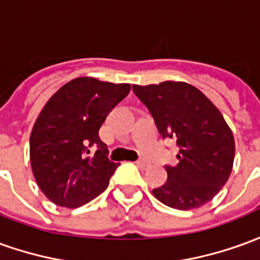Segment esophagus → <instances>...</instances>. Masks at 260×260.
<instances>
[{"instance_id":"34e87169","label":"esophagus","mask_w":260,"mask_h":260,"mask_svg":"<svg viewBox=\"0 0 260 260\" xmlns=\"http://www.w3.org/2000/svg\"><path fill=\"white\" fill-rule=\"evenodd\" d=\"M136 165H138V168L141 169H148L149 168V163L145 160H138L136 161Z\"/></svg>"}]
</instances>
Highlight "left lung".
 Masks as SVG:
<instances>
[{
  "label": "left lung",
  "instance_id": "left-lung-1",
  "mask_svg": "<svg viewBox=\"0 0 260 260\" xmlns=\"http://www.w3.org/2000/svg\"><path fill=\"white\" fill-rule=\"evenodd\" d=\"M163 138H174L179 163L166 166L168 181L153 190L165 206L193 210L211 201L234 166L235 141L219 110L184 81L134 86Z\"/></svg>",
  "mask_w": 260,
  "mask_h": 260
}]
</instances>
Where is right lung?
Returning a JSON list of instances; mask_svg holds the SVG:
<instances>
[{"label":"right lung","instance_id":"add662e5","mask_svg":"<svg viewBox=\"0 0 260 260\" xmlns=\"http://www.w3.org/2000/svg\"><path fill=\"white\" fill-rule=\"evenodd\" d=\"M131 84L77 77L42 108L30 132L29 156L38 186L56 206L76 208L104 191L119 163L108 160L99 131ZM97 146L94 155L89 148Z\"/></svg>","mask_w":260,"mask_h":260}]
</instances>
